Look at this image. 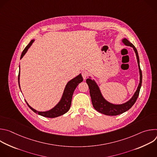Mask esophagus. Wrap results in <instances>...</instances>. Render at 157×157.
Returning a JSON list of instances; mask_svg holds the SVG:
<instances>
[{
	"mask_svg": "<svg viewBox=\"0 0 157 157\" xmlns=\"http://www.w3.org/2000/svg\"><path fill=\"white\" fill-rule=\"evenodd\" d=\"M82 78H83L84 79H86L87 78V77L88 76V73H87L86 71H83L82 72Z\"/></svg>",
	"mask_w": 157,
	"mask_h": 157,
	"instance_id": "esophagus-1",
	"label": "esophagus"
}]
</instances>
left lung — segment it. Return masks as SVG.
<instances>
[{
  "label": "left lung",
  "instance_id": "8db88e82",
  "mask_svg": "<svg viewBox=\"0 0 157 157\" xmlns=\"http://www.w3.org/2000/svg\"><path fill=\"white\" fill-rule=\"evenodd\" d=\"M122 42L125 44V45L130 46L133 48L136 54L139 69L140 83L139 84L136 92L133 94L132 98L128 101L122 104L117 105V104H111L107 102L103 98L98 84L94 80H92L90 78H88L86 79V83L89 86V93H90V96L91 98V101H92V103L94 108L97 111L99 112L100 113H102L107 116H117L125 113V112L130 109L132 107V105L136 102L138 98V96L139 95L140 87L142 86V73L140 67V61H139V57L137 50L136 48L134 47L133 44L131 43L127 39L124 38L122 40Z\"/></svg>",
  "mask_w": 157,
  "mask_h": 157
}]
</instances>
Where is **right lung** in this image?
Instances as JSON below:
<instances>
[{"instance_id":"add662e5","label":"right lung","mask_w":157,"mask_h":157,"mask_svg":"<svg viewBox=\"0 0 157 157\" xmlns=\"http://www.w3.org/2000/svg\"><path fill=\"white\" fill-rule=\"evenodd\" d=\"M33 41H34V40H31V41L29 43L28 45L25 48L24 51L21 53L20 59L22 58V57L24 56V55L26 53L28 49L30 47V46L32 45V44L33 43ZM19 79H20V72L18 73V85L20 87ZM82 81H83V79H82V75L81 74H79L78 76H77L76 77H75V78H73V79H71V81H70L68 83H67V84L64 88V93H63V94L62 96V98H61L60 101L58 102V104L56 105H55V107H54L53 109H52L50 110L45 111V112L37 111L35 109H33L32 107H30L27 102H26V103L27 104L28 106L34 112V113L40 115L41 116L48 117V118H55V117L62 116L64 114L66 113L69 110V109L71 107V101H72V97H73V93L75 90V89L78 86V85L80 82H81Z\"/></svg>"}]
</instances>
